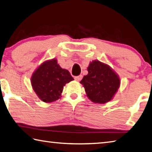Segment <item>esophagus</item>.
<instances>
[{
  "mask_svg": "<svg viewBox=\"0 0 152 152\" xmlns=\"http://www.w3.org/2000/svg\"><path fill=\"white\" fill-rule=\"evenodd\" d=\"M82 75H80V76L74 77V79H75L76 81H80L81 80H82Z\"/></svg>",
  "mask_w": 152,
  "mask_h": 152,
  "instance_id": "obj_1",
  "label": "esophagus"
}]
</instances>
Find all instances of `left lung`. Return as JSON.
Listing matches in <instances>:
<instances>
[{
	"label": "left lung",
	"mask_w": 152,
	"mask_h": 152,
	"mask_svg": "<svg viewBox=\"0 0 152 152\" xmlns=\"http://www.w3.org/2000/svg\"><path fill=\"white\" fill-rule=\"evenodd\" d=\"M88 72L80 81L88 97L93 102L99 104L111 100L120 86L117 74L108 66L98 60L90 63Z\"/></svg>",
	"instance_id": "1"
}]
</instances>
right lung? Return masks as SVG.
<instances>
[{
  "label": "right lung",
  "mask_w": 152,
  "mask_h": 152,
  "mask_svg": "<svg viewBox=\"0 0 152 152\" xmlns=\"http://www.w3.org/2000/svg\"><path fill=\"white\" fill-rule=\"evenodd\" d=\"M73 80L68 70L60 68L56 60L53 59L37 68L32 76L31 83L41 100L52 102L60 98L64 86Z\"/></svg>",
  "instance_id": "1"
}]
</instances>
